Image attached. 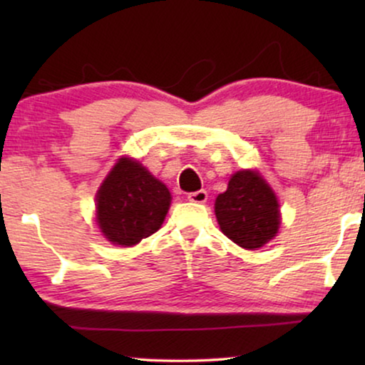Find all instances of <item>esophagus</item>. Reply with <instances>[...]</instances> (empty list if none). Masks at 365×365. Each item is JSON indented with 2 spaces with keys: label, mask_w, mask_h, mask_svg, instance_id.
Masks as SVG:
<instances>
[{
  "label": "esophagus",
  "mask_w": 365,
  "mask_h": 365,
  "mask_svg": "<svg viewBox=\"0 0 365 365\" xmlns=\"http://www.w3.org/2000/svg\"><path fill=\"white\" fill-rule=\"evenodd\" d=\"M187 199L191 202H197V204H204L207 201V192L201 189V191H196V192H191L187 194Z\"/></svg>",
  "instance_id": "1"
}]
</instances>
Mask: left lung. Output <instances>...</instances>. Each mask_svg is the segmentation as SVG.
Listing matches in <instances>:
<instances>
[{
  "instance_id": "obj_1",
  "label": "left lung",
  "mask_w": 365,
  "mask_h": 365,
  "mask_svg": "<svg viewBox=\"0 0 365 365\" xmlns=\"http://www.w3.org/2000/svg\"><path fill=\"white\" fill-rule=\"evenodd\" d=\"M214 212L221 231L244 249H259L274 239L281 226V211L272 187L261 174L242 169L219 194Z\"/></svg>"
}]
</instances>
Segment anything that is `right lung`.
Returning a JSON list of instances; mask_svg holds the SVG:
<instances>
[{
  "label": "right lung",
  "mask_w": 365,
  "mask_h": 365,
  "mask_svg": "<svg viewBox=\"0 0 365 365\" xmlns=\"http://www.w3.org/2000/svg\"><path fill=\"white\" fill-rule=\"evenodd\" d=\"M171 192L139 161L121 158L96 194V222L116 246L131 247L161 227Z\"/></svg>",
  "instance_id": "add662e5"
}]
</instances>
